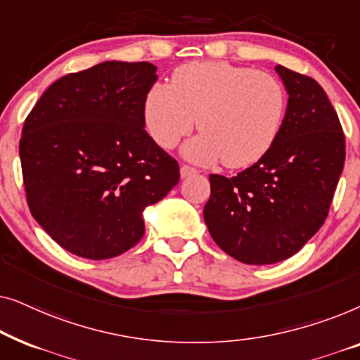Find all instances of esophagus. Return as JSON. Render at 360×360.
Segmentation results:
<instances>
[{
  "label": "esophagus",
  "mask_w": 360,
  "mask_h": 360,
  "mask_svg": "<svg viewBox=\"0 0 360 360\" xmlns=\"http://www.w3.org/2000/svg\"><path fill=\"white\" fill-rule=\"evenodd\" d=\"M196 170L193 169V167H188V165H181L180 167V176L181 179H188V176L195 175Z\"/></svg>",
  "instance_id": "obj_1"
}]
</instances>
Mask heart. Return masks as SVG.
Here are the masks:
<instances>
[{
    "mask_svg": "<svg viewBox=\"0 0 360 360\" xmlns=\"http://www.w3.org/2000/svg\"><path fill=\"white\" fill-rule=\"evenodd\" d=\"M285 110V88L270 73L228 62H191L176 68L170 85L150 86L144 122L157 146L172 149L198 117L201 134L184 146L186 159H221L229 169H243L270 150Z\"/></svg>",
    "mask_w": 360,
    "mask_h": 360,
    "instance_id": "heart-1",
    "label": "heart"
}]
</instances>
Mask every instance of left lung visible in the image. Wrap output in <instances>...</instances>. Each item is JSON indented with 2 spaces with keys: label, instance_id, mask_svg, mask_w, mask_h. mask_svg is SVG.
<instances>
[{
  "label": "left lung",
  "instance_id": "1",
  "mask_svg": "<svg viewBox=\"0 0 360 360\" xmlns=\"http://www.w3.org/2000/svg\"><path fill=\"white\" fill-rule=\"evenodd\" d=\"M275 72L288 93L278 137L233 179L210 175L203 211L214 243L250 265L292 257L318 233L346 159L341 122L321 85L283 65Z\"/></svg>",
  "mask_w": 360,
  "mask_h": 360
}]
</instances>
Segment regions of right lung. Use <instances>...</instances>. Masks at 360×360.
I'll return each mask as SVG.
<instances>
[{"instance_id":"1","label":"right lung","mask_w":360,"mask_h":360,"mask_svg":"<svg viewBox=\"0 0 360 360\" xmlns=\"http://www.w3.org/2000/svg\"><path fill=\"white\" fill-rule=\"evenodd\" d=\"M149 62H101L53 82L19 142L34 219L78 257L103 260L144 236V210L179 184V164L146 132Z\"/></svg>"}]
</instances>
